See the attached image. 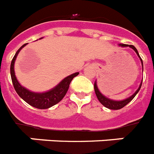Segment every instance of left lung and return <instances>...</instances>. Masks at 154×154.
I'll return each instance as SVG.
<instances>
[{
	"mask_svg": "<svg viewBox=\"0 0 154 154\" xmlns=\"http://www.w3.org/2000/svg\"><path fill=\"white\" fill-rule=\"evenodd\" d=\"M120 46L122 47H130L131 48L134 50V51L136 52V54L137 55V56L140 58V60H141V65H142V70H143V62H142V60L141 59L140 57L139 54H138V51L136 49L134 45H128V44H119ZM141 83H142V81H141V84H140L139 87H138V89L135 91V93L134 94H132L131 96L129 97V98H126V99H124V100H121V101H115V100H112L110 98H106V96H104L100 91H99V90L98 88V86H97V83H96V81H95V83H94V91H95V94H96V96L98 98V101L100 102L102 104H103L105 107L108 108V109H110V110H119V109H122V107H124L125 106L127 105L128 103H130V101L132 100L133 98H134L135 95L137 94V92L139 91L140 89H141Z\"/></svg>",
	"mask_w": 154,
	"mask_h": 154,
	"instance_id": "obj_1",
	"label": "left lung"
}]
</instances>
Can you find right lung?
Returning a JSON list of instances; mask_svg holds the SVG:
<instances>
[{
    "label": "right lung",
    "instance_id": "1",
    "mask_svg": "<svg viewBox=\"0 0 154 154\" xmlns=\"http://www.w3.org/2000/svg\"><path fill=\"white\" fill-rule=\"evenodd\" d=\"M42 39V38H40ZM27 44H24L18 49V51L16 52L14 57H13L10 66V74L12 82H13V87L15 91H17L20 98L31 105L33 107L38 108V109H48L51 107L52 106L56 105L58 103H60L62 100L65 94H67L68 88H69L70 83L74 77H75L79 75V72L74 73L71 75L64 78L60 82L57 86L51 89L48 91L44 92V93H36V92L30 91L29 90L26 89L25 87H22L17 81V77L15 75L14 71V63L15 60L17 59V56L20 51L24 48Z\"/></svg>",
    "mask_w": 154,
    "mask_h": 154
}]
</instances>
